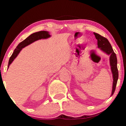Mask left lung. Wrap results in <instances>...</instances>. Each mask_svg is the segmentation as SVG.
Listing matches in <instances>:
<instances>
[{
	"mask_svg": "<svg viewBox=\"0 0 126 126\" xmlns=\"http://www.w3.org/2000/svg\"><path fill=\"white\" fill-rule=\"evenodd\" d=\"M94 34L95 35V38L97 39L98 47L99 48L106 54L110 55V65L113 74V78L112 91L111 94L112 96L113 94L115 89H116L117 80H118V69H117V59L116 54H115L110 43L107 38L102 37L99 34H97L96 33H94Z\"/></svg>",
	"mask_w": 126,
	"mask_h": 126,
	"instance_id": "8db88e82",
	"label": "left lung"
}]
</instances>
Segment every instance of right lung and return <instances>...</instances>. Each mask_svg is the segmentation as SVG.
<instances>
[{
  "instance_id": "1",
  "label": "right lung",
  "mask_w": 126,
  "mask_h": 126,
  "mask_svg": "<svg viewBox=\"0 0 126 126\" xmlns=\"http://www.w3.org/2000/svg\"><path fill=\"white\" fill-rule=\"evenodd\" d=\"M50 37V35L49 34V33L47 31H40L38 32L33 33L31 35H30L25 40H23L22 42H20L18 44V46L16 47V48L15 49L14 52L13 53L12 55L9 58V63H8V68H9L10 64L13 62L14 59L17 57V55H18L21 50L22 49V48L29 45L30 44L32 43L33 42L36 41V40L41 39H47V38H49Z\"/></svg>"
}]
</instances>
